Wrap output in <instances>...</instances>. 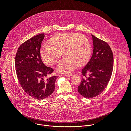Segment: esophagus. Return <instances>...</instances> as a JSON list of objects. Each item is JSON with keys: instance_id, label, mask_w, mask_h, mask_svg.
I'll list each match as a JSON object with an SVG mask.
<instances>
[{"instance_id": "obj_1", "label": "esophagus", "mask_w": 131, "mask_h": 131, "mask_svg": "<svg viewBox=\"0 0 131 131\" xmlns=\"http://www.w3.org/2000/svg\"><path fill=\"white\" fill-rule=\"evenodd\" d=\"M63 75H64V76L67 77H70L72 75V74H64Z\"/></svg>"}]
</instances>
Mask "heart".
<instances>
[{"instance_id":"1","label":"heart","mask_w":131,"mask_h":131,"mask_svg":"<svg viewBox=\"0 0 131 131\" xmlns=\"http://www.w3.org/2000/svg\"><path fill=\"white\" fill-rule=\"evenodd\" d=\"M50 45H43L40 54L43 62L49 65L57 62L63 52L64 58L57 66L60 73H68L72 71L78 64H86L91 56V46L88 39L78 33H60L49 41Z\"/></svg>"}]
</instances>
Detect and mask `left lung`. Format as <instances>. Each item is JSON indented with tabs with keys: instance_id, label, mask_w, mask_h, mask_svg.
<instances>
[{
	"instance_id": "8db88e82",
	"label": "left lung",
	"mask_w": 131,
	"mask_h": 131,
	"mask_svg": "<svg viewBox=\"0 0 131 131\" xmlns=\"http://www.w3.org/2000/svg\"><path fill=\"white\" fill-rule=\"evenodd\" d=\"M92 37V56L82 70L83 77L78 89L79 93L87 99L94 97L105 90L113 68V54L109 44L93 35Z\"/></svg>"
}]
</instances>
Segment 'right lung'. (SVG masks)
<instances>
[{"label":"right lung","mask_w":131,"mask_h":131,"mask_svg":"<svg viewBox=\"0 0 131 131\" xmlns=\"http://www.w3.org/2000/svg\"><path fill=\"white\" fill-rule=\"evenodd\" d=\"M44 34L36 35L22 43L15 57V68L19 82L24 91L34 99L41 100L54 91L57 76L46 78L53 69L44 65L40 48Z\"/></svg>","instance_id":"right-lung-1"}]
</instances>
